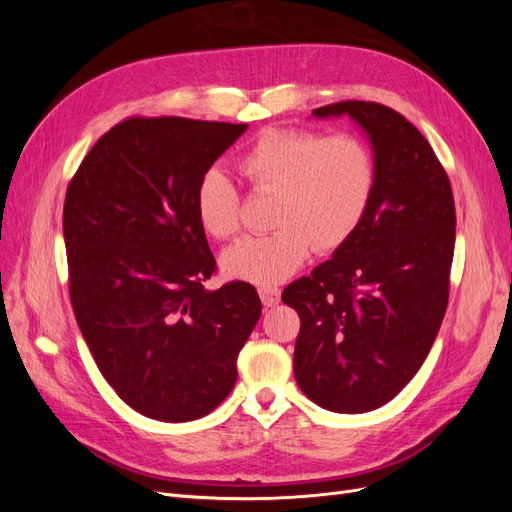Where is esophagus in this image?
I'll return each mask as SVG.
<instances>
[{
  "instance_id": "esophagus-1",
  "label": "esophagus",
  "mask_w": 512,
  "mask_h": 512,
  "mask_svg": "<svg viewBox=\"0 0 512 512\" xmlns=\"http://www.w3.org/2000/svg\"><path fill=\"white\" fill-rule=\"evenodd\" d=\"M258 294H260V301L265 307H275L277 303H280V288L277 286H260Z\"/></svg>"
}]
</instances>
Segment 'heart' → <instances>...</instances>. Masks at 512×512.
Listing matches in <instances>:
<instances>
[{"label":"heart","instance_id":"heart-1","mask_svg":"<svg viewBox=\"0 0 512 512\" xmlns=\"http://www.w3.org/2000/svg\"><path fill=\"white\" fill-rule=\"evenodd\" d=\"M258 192L273 194L267 235H250L222 254L232 280L273 286L309 256L344 245L363 222L376 192V160L354 134L322 136L312 130L269 128L237 160ZM196 218L213 239L239 230V192L222 168L205 170L196 188Z\"/></svg>","mask_w":512,"mask_h":512}]
</instances>
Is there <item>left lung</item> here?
<instances>
[{"mask_svg":"<svg viewBox=\"0 0 512 512\" xmlns=\"http://www.w3.org/2000/svg\"><path fill=\"white\" fill-rule=\"evenodd\" d=\"M316 119L350 117L376 160V192L354 235L282 301L297 309L299 389L324 410L363 414L421 369L448 303L455 200L436 153L393 108L348 100Z\"/></svg>","mask_w":512,"mask_h":512,"instance_id":"8db88e82","label":"left lung"}]
</instances>
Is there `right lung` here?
<instances>
[{
    "label": "right lung",
    "mask_w": 512,
    "mask_h": 512,
    "mask_svg": "<svg viewBox=\"0 0 512 512\" xmlns=\"http://www.w3.org/2000/svg\"><path fill=\"white\" fill-rule=\"evenodd\" d=\"M247 123L132 117L76 170L64 205L70 301L104 380L164 423L218 408L260 318L252 284L203 286L215 271L196 218L205 170Z\"/></svg>",
    "instance_id": "right-lung-1"
}]
</instances>
